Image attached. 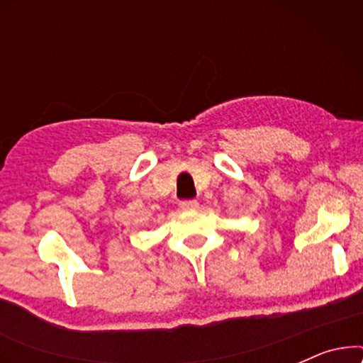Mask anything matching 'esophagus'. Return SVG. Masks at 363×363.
Instances as JSON below:
<instances>
[{"instance_id": "esophagus-1", "label": "esophagus", "mask_w": 363, "mask_h": 363, "mask_svg": "<svg viewBox=\"0 0 363 363\" xmlns=\"http://www.w3.org/2000/svg\"><path fill=\"white\" fill-rule=\"evenodd\" d=\"M180 208L183 211H191V210H196L198 208V201L196 200H183L180 203Z\"/></svg>"}]
</instances>
